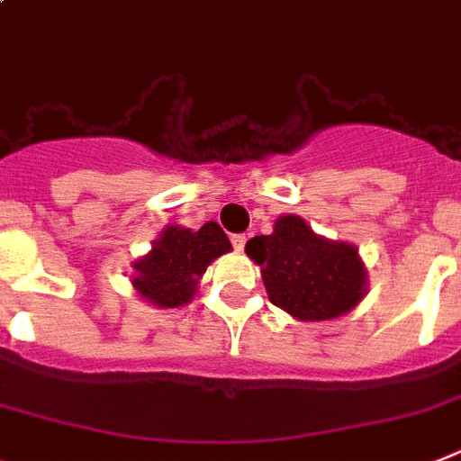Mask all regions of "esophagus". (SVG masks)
<instances>
[{"label":"esophagus","mask_w":461,"mask_h":461,"mask_svg":"<svg viewBox=\"0 0 461 461\" xmlns=\"http://www.w3.org/2000/svg\"><path fill=\"white\" fill-rule=\"evenodd\" d=\"M230 242H233L235 251H242V249H245V245H247V235L245 233L233 235V238H230Z\"/></svg>","instance_id":"1"}]
</instances>
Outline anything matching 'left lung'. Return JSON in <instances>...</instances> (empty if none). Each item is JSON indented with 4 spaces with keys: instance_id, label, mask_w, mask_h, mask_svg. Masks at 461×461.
I'll use <instances>...</instances> for the list:
<instances>
[{
    "instance_id": "obj_1",
    "label": "left lung",
    "mask_w": 461,
    "mask_h": 461,
    "mask_svg": "<svg viewBox=\"0 0 461 461\" xmlns=\"http://www.w3.org/2000/svg\"><path fill=\"white\" fill-rule=\"evenodd\" d=\"M245 249L261 266L273 305L303 321L340 317L366 294L357 249L314 235L301 216H282L273 233L251 238Z\"/></svg>"
}]
</instances>
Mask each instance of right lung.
Instances as JSON below:
<instances>
[{"label":"right lung","instance_id":"obj_1","mask_svg":"<svg viewBox=\"0 0 461 461\" xmlns=\"http://www.w3.org/2000/svg\"><path fill=\"white\" fill-rule=\"evenodd\" d=\"M230 251V240L214 221L200 230L170 226L165 228L151 254L135 263L132 285L160 308H179L195 294V285L214 258Z\"/></svg>","mask_w":461,"mask_h":461}]
</instances>
